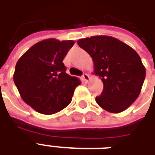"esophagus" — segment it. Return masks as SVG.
Returning a JSON list of instances; mask_svg holds the SVG:
<instances>
[{"label": "esophagus", "mask_w": 155, "mask_h": 155, "mask_svg": "<svg viewBox=\"0 0 155 155\" xmlns=\"http://www.w3.org/2000/svg\"><path fill=\"white\" fill-rule=\"evenodd\" d=\"M82 79H83V81L85 82V83H87L88 81H90V75L86 73H84L83 75H82Z\"/></svg>", "instance_id": "1"}]
</instances>
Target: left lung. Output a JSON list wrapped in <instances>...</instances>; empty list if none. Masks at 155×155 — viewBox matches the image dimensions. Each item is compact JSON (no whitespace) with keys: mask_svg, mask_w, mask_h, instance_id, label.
<instances>
[{"mask_svg":"<svg viewBox=\"0 0 155 155\" xmlns=\"http://www.w3.org/2000/svg\"><path fill=\"white\" fill-rule=\"evenodd\" d=\"M94 62V73L104 84L97 104L110 113L125 110L140 95L145 68L133 48L108 35H95L77 41Z\"/></svg>","mask_w":155,"mask_h":155,"instance_id":"1","label":"left lung"}]
</instances>
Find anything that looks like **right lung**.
<instances>
[{
	"label": "right lung",
	"instance_id": "obj_1",
	"mask_svg": "<svg viewBox=\"0 0 155 155\" xmlns=\"http://www.w3.org/2000/svg\"><path fill=\"white\" fill-rule=\"evenodd\" d=\"M74 42L47 39L36 43L15 64L13 80L22 100L43 114L57 113L70 104L81 84L65 73L62 62Z\"/></svg>",
	"mask_w": 155,
	"mask_h": 155
}]
</instances>
